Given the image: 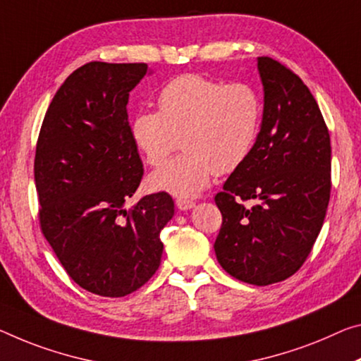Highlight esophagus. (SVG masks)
<instances>
[{
	"instance_id": "obj_1",
	"label": "esophagus",
	"mask_w": 361,
	"mask_h": 361,
	"mask_svg": "<svg viewBox=\"0 0 361 361\" xmlns=\"http://www.w3.org/2000/svg\"><path fill=\"white\" fill-rule=\"evenodd\" d=\"M194 205H196V202L190 201V199H176V207L180 210H191Z\"/></svg>"
}]
</instances>
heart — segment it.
Segmentation results:
<instances>
[{
  "label": "heart",
  "instance_id": "1",
  "mask_svg": "<svg viewBox=\"0 0 361 361\" xmlns=\"http://www.w3.org/2000/svg\"><path fill=\"white\" fill-rule=\"evenodd\" d=\"M159 112L141 111L130 138L146 164L162 165L181 142L183 154L147 176L151 191L194 197L214 173L226 175L252 152L262 123V99L249 83L180 75L157 94Z\"/></svg>",
  "mask_w": 361,
  "mask_h": 361
}]
</instances>
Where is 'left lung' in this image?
<instances>
[{
  "label": "left lung",
  "instance_id": "8db88e82",
  "mask_svg": "<svg viewBox=\"0 0 361 361\" xmlns=\"http://www.w3.org/2000/svg\"><path fill=\"white\" fill-rule=\"evenodd\" d=\"M263 114L252 152L215 196L223 223L215 254L239 281L268 286L293 276L322 231L331 192V141L304 82L257 57ZM241 200H255L244 208Z\"/></svg>",
  "mask_w": 361,
  "mask_h": 361
}]
</instances>
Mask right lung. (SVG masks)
<instances>
[{
    "label": "right lung",
    "instance_id": "add662e5",
    "mask_svg": "<svg viewBox=\"0 0 361 361\" xmlns=\"http://www.w3.org/2000/svg\"><path fill=\"white\" fill-rule=\"evenodd\" d=\"M146 64L88 62L57 90L39 130L35 185L39 223L73 281L102 297H123L157 271L160 231L175 205L149 194L133 209L142 162L130 138V91Z\"/></svg>",
    "mask_w": 361,
    "mask_h": 361
}]
</instances>
